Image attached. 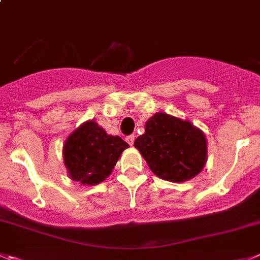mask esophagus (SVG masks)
Here are the masks:
<instances>
[{"label": "esophagus", "mask_w": 260, "mask_h": 260, "mask_svg": "<svg viewBox=\"0 0 260 260\" xmlns=\"http://www.w3.org/2000/svg\"><path fill=\"white\" fill-rule=\"evenodd\" d=\"M125 141H127L128 144H129L131 146H132V145H133V142H135V136H133V135H131V136H127V137H125Z\"/></svg>", "instance_id": "34e87169"}]
</instances>
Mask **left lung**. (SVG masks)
<instances>
[{
  "mask_svg": "<svg viewBox=\"0 0 260 260\" xmlns=\"http://www.w3.org/2000/svg\"><path fill=\"white\" fill-rule=\"evenodd\" d=\"M152 173L171 182H185L203 171L207 163V138L188 120L156 113L145 124V133L136 138Z\"/></svg>",
  "mask_w": 260,
  "mask_h": 260,
  "instance_id": "1",
  "label": "left lung"
}]
</instances>
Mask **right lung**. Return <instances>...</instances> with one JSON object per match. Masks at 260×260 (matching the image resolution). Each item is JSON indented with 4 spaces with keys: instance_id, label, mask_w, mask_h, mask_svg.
I'll return each mask as SVG.
<instances>
[{
    "instance_id": "right-lung-1",
    "label": "right lung",
    "mask_w": 260,
    "mask_h": 260,
    "mask_svg": "<svg viewBox=\"0 0 260 260\" xmlns=\"http://www.w3.org/2000/svg\"><path fill=\"white\" fill-rule=\"evenodd\" d=\"M127 147L129 145L119 136L108 135L94 120H88L65 141L64 164L73 181L97 185L110 176Z\"/></svg>"
}]
</instances>
